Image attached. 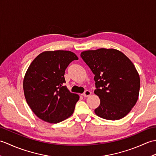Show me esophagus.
I'll return each instance as SVG.
<instances>
[{
  "label": "esophagus",
  "mask_w": 156,
  "mask_h": 156,
  "mask_svg": "<svg viewBox=\"0 0 156 156\" xmlns=\"http://www.w3.org/2000/svg\"><path fill=\"white\" fill-rule=\"evenodd\" d=\"M90 94H91V92L90 90H86L82 95H83L84 97H90Z\"/></svg>",
  "instance_id": "esophagus-1"
}]
</instances>
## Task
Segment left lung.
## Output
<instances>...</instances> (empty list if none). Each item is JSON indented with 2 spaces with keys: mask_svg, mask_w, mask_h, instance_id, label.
Listing matches in <instances>:
<instances>
[{
  "mask_svg": "<svg viewBox=\"0 0 156 156\" xmlns=\"http://www.w3.org/2000/svg\"><path fill=\"white\" fill-rule=\"evenodd\" d=\"M80 56L94 74V94L101 101L96 115L111 121L125 117L136 104L140 93V75L134 64L115 49L87 50Z\"/></svg>",
  "mask_w": 156,
  "mask_h": 156,
  "instance_id": "left-lung-1",
  "label": "left lung"
}]
</instances>
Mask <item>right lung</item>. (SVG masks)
I'll list each match as a JSON object with an SVG mask.
<instances>
[{"instance_id": "add662e5", "label": "right lung", "mask_w": 156, "mask_h": 156, "mask_svg": "<svg viewBox=\"0 0 156 156\" xmlns=\"http://www.w3.org/2000/svg\"><path fill=\"white\" fill-rule=\"evenodd\" d=\"M78 59L70 51H45L29 66L23 79V90L29 107L41 120L58 123L73 114L79 95L64 83L69 63Z\"/></svg>"}]
</instances>
